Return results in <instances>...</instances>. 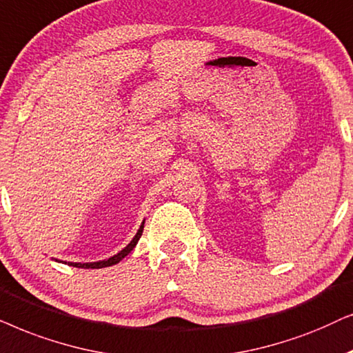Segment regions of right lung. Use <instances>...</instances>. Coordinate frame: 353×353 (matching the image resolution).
<instances>
[{"mask_svg":"<svg viewBox=\"0 0 353 353\" xmlns=\"http://www.w3.org/2000/svg\"><path fill=\"white\" fill-rule=\"evenodd\" d=\"M142 232H143V224L140 225V229H139V232L135 234V237L132 239V241H130V243L125 248H122V250L117 253V255H114V256H111L110 260H105V261H97V263H69L70 266H75V268H92V270H95V268H106V266H112V265H116V263H119L122 258L124 256H128L130 252L134 250V247L137 245V242H139V239H140V236H142Z\"/></svg>","mask_w":353,"mask_h":353,"instance_id":"obj_1","label":"right lung"}]
</instances>
